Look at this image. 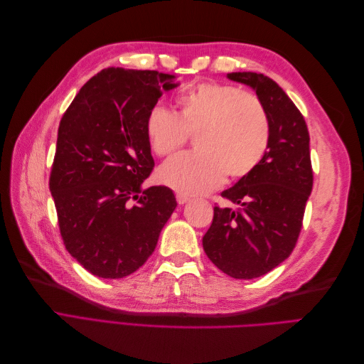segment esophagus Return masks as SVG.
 Instances as JSON below:
<instances>
[{
  "label": "esophagus",
  "mask_w": 364,
  "mask_h": 364,
  "mask_svg": "<svg viewBox=\"0 0 364 364\" xmlns=\"http://www.w3.org/2000/svg\"><path fill=\"white\" fill-rule=\"evenodd\" d=\"M176 200H178V203H179V205H183V203H186V202L190 200V197L186 196V194L179 193V194H176Z\"/></svg>",
  "instance_id": "obj_1"
}]
</instances>
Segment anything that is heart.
I'll use <instances>...</instances> for the list:
<instances>
[{"label":"heart","mask_w":364,"mask_h":364,"mask_svg":"<svg viewBox=\"0 0 364 364\" xmlns=\"http://www.w3.org/2000/svg\"><path fill=\"white\" fill-rule=\"evenodd\" d=\"M178 112L155 106L146 119L150 149L170 156L194 135L197 151L165 162L158 181L182 194H203L220 186L225 176L240 179L255 170L270 144L272 126L259 97L240 87L200 82L174 97Z\"/></svg>","instance_id":"obj_1"}]
</instances>
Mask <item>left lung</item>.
I'll list each match as a JSON object with an SVG mask.
<instances>
[{
    "instance_id": "8db88e82",
    "label": "left lung",
    "mask_w": 364,
    "mask_h": 364,
    "mask_svg": "<svg viewBox=\"0 0 364 364\" xmlns=\"http://www.w3.org/2000/svg\"><path fill=\"white\" fill-rule=\"evenodd\" d=\"M228 79L250 86L266 106L270 144L258 167L222 193L238 208L215 206L202 243L223 273L253 279L279 266L296 246L313 190L310 134L299 109L270 77L230 73Z\"/></svg>"
}]
</instances>
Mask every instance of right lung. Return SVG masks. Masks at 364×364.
I'll return each instance as SVG.
<instances>
[{
  "label": "right lung",
  "mask_w": 364,
  "mask_h": 364,
  "mask_svg": "<svg viewBox=\"0 0 364 364\" xmlns=\"http://www.w3.org/2000/svg\"><path fill=\"white\" fill-rule=\"evenodd\" d=\"M158 71L106 68L87 80L63 114L50 174L63 245L98 278L136 272L155 250L176 197L142 190L153 161L146 119L179 83Z\"/></svg>",
  "instance_id": "obj_1"
}]
</instances>
